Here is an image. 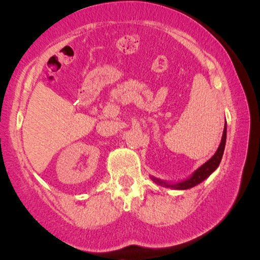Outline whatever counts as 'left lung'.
<instances>
[{"label":"left lung","mask_w":260,"mask_h":260,"mask_svg":"<svg viewBox=\"0 0 260 260\" xmlns=\"http://www.w3.org/2000/svg\"><path fill=\"white\" fill-rule=\"evenodd\" d=\"M226 133H227V127L225 124V128H223V134H222V139L221 142H220V146L218 148L217 152L210 158V159L205 162V164L202 165L200 169H197L195 171V173L191 175V178H189L186 181L175 183V184H169V183H164L162 181H159V180H156L155 182L159 183V184H164L166 187H171L174 189H189L195 187L196 184L201 183L202 181L209 177V175L213 172V171L217 169L219 166L220 161H221V158L223 155V150H225V144H226Z\"/></svg>","instance_id":"left-lung-1"}]
</instances>
